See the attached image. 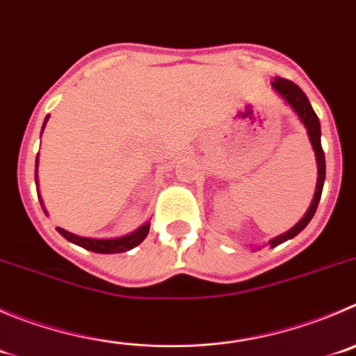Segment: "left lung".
Segmentation results:
<instances>
[{"label":"left lung","mask_w":356,"mask_h":356,"mask_svg":"<svg viewBox=\"0 0 356 356\" xmlns=\"http://www.w3.org/2000/svg\"><path fill=\"white\" fill-rule=\"evenodd\" d=\"M272 88H274L279 95L283 96V98L290 103L291 108L297 112V115L300 118V121L304 122V126L307 128V135H309V138H311V144H313L314 152H316V161H318V184H316V193H314V200L311 202V207H309V211L305 212L304 218H302L300 221H298V223L291 228V230H288L286 234H283V235H279V237L272 238L270 245L272 248H275V245H279L281 242L288 241V238H291V237H295L297 234H300V232L307 227L309 221L313 219L314 212H316V209H318V204H320L321 189H323V182H325V152H323V149H321L320 119H318V115L314 114L313 107H311V103H309L305 92L302 91L297 84H293L291 81H288V79H279V77L272 81Z\"/></svg>","instance_id":"1"}]
</instances>
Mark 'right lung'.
Returning a JSON list of instances; mask_svg holds the SVG:
<instances>
[{
	"label": "right lung",
	"mask_w": 356,
	"mask_h": 356,
	"mask_svg": "<svg viewBox=\"0 0 356 356\" xmlns=\"http://www.w3.org/2000/svg\"><path fill=\"white\" fill-rule=\"evenodd\" d=\"M47 119H49V115L45 118V121H47ZM43 126H45V122H43ZM42 131H43V128H42ZM35 167H38V159H36ZM35 181L38 182L36 175H35ZM40 204H42V202H40ZM42 207H43V204H42ZM43 212H45V211H43ZM58 232L63 235V237L66 238V241L81 245V248L88 249V251H92V253H102V254H111V253H122V251H129V249H133L135 245L140 244V242L144 241L145 237H147L149 223L142 225V227L138 228V230L133 232V234L124 235V237H119V238L79 237V235L70 234V232L63 230V228H58Z\"/></svg>",
	"instance_id": "1"
}]
</instances>
